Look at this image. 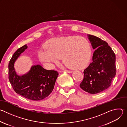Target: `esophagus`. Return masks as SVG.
<instances>
[{
    "mask_svg": "<svg viewBox=\"0 0 127 127\" xmlns=\"http://www.w3.org/2000/svg\"><path fill=\"white\" fill-rule=\"evenodd\" d=\"M64 71H65V72H67V73H71L72 72V71H70V70H65V71H59L60 72H64Z\"/></svg>",
    "mask_w": 127,
    "mask_h": 127,
    "instance_id": "1",
    "label": "esophagus"
}]
</instances>
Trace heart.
<instances>
[{
  "label": "heart",
  "mask_w": 127,
  "mask_h": 127,
  "mask_svg": "<svg viewBox=\"0 0 127 127\" xmlns=\"http://www.w3.org/2000/svg\"><path fill=\"white\" fill-rule=\"evenodd\" d=\"M91 53L90 44L84 38L78 36H67L50 40L45 49L38 52L40 61L52 66L61 56L63 61L71 68H79L87 63Z\"/></svg>",
  "instance_id": "heart-1"
}]
</instances>
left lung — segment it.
<instances>
[{
    "label": "left lung",
    "instance_id": "8db88e82",
    "mask_svg": "<svg viewBox=\"0 0 127 127\" xmlns=\"http://www.w3.org/2000/svg\"><path fill=\"white\" fill-rule=\"evenodd\" d=\"M87 38L95 51L93 62L83 71L80 87L90 94H96L109 87L115 77L116 55L106 42L91 34Z\"/></svg>",
    "mask_w": 127,
    "mask_h": 127
}]
</instances>
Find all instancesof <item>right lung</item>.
Here are the masks:
<instances>
[{"mask_svg": "<svg viewBox=\"0 0 127 127\" xmlns=\"http://www.w3.org/2000/svg\"><path fill=\"white\" fill-rule=\"evenodd\" d=\"M27 45L17 49L8 64V78L15 93L32 100H41L50 95L55 85L58 73L45 69L40 65L32 66L27 73L17 75L14 63L27 49Z\"/></svg>", "mask_w": 127, "mask_h": 127, "instance_id": "obj_1", "label": "right lung"}]
</instances>
